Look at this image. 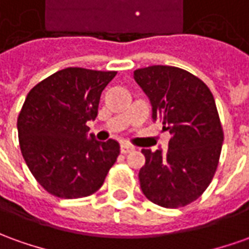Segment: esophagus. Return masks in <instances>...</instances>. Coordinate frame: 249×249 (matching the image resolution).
Segmentation results:
<instances>
[{"instance_id":"34e87169","label":"esophagus","mask_w":249,"mask_h":249,"mask_svg":"<svg viewBox=\"0 0 249 249\" xmlns=\"http://www.w3.org/2000/svg\"><path fill=\"white\" fill-rule=\"evenodd\" d=\"M134 150V146H131V145H128V143H122L121 145V152L123 154L130 153V152H133Z\"/></svg>"}]
</instances>
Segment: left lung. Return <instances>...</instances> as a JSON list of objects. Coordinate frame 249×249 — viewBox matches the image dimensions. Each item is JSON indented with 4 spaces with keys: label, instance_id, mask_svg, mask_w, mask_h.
<instances>
[{
    "label": "left lung",
    "instance_id": "8db88e82",
    "mask_svg": "<svg viewBox=\"0 0 249 249\" xmlns=\"http://www.w3.org/2000/svg\"><path fill=\"white\" fill-rule=\"evenodd\" d=\"M134 80L150 100L153 121L172 134L164 153L142 149V193L159 206H186L205 193L218 167L224 131L213 93L198 77L175 66L135 70Z\"/></svg>",
    "mask_w": 249,
    "mask_h": 249
}]
</instances>
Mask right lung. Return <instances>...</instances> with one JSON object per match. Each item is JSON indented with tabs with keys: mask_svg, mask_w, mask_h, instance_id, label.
Here are the masks:
<instances>
[{
	"mask_svg": "<svg viewBox=\"0 0 249 249\" xmlns=\"http://www.w3.org/2000/svg\"><path fill=\"white\" fill-rule=\"evenodd\" d=\"M116 71L59 70L31 89L17 118L25 164L54 196L84 198L96 193L119 156L115 140L87 138L103 89Z\"/></svg>",
	"mask_w": 249,
	"mask_h": 249,
	"instance_id": "add662e5",
	"label": "right lung"
}]
</instances>
